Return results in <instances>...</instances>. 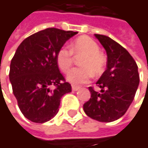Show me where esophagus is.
<instances>
[{
  "label": "esophagus",
  "mask_w": 148,
  "mask_h": 148,
  "mask_svg": "<svg viewBox=\"0 0 148 148\" xmlns=\"http://www.w3.org/2000/svg\"><path fill=\"white\" fill-rule=\"evenodd\" d=\"M79 88H80L79 86H72V90H73V91H74V92L78 91Z\"/></svg>",
  "instance_id": "esophagus-1"
}]
</instances>
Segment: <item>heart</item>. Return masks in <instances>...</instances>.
<instances>
[{
    "instance_id": "obj_1",
    "label": "heart",
    "mask_w": 148,
    "mask_h": 148,
    "mask_svg": "<svg viewBox=\"0 0 148 148\" xmlns=\"http://www.w3.org/2000/svg\"><path fill=\"white\" fill-rule=\"evenodd\" d=\"M73 54L83 55L79 61L80 68H75L69 72L67 79L73 85H82L89 81L92 73L100 74L106 59L99 51L98 44L87 36H81L71 45V50L62 48L56 55V62L60 69L68 72L73 64Z\"/></svg>"
}]
</instances>
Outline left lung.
Instances as JSON below:
<instances>
[{"label":"left lung","instance_id":"obj_1","mask_svg":"<svg viewBox=\"0 0 148 148\" xmlns=\"http://www.w3.org/2000/svg\"><path fill=\"white\" fill-rule=\"evenodd\" d=\"M94 36L106 51L107 68L96 83L100 92L90 86L91 98L83 109L89 117L110 123L122 117L133 102L140 76L135 61L122 45L107 36Z\"/></svg>","mask_w":148,"mask_h":148}]
</instances>
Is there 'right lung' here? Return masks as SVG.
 Wrapping results in <instances>:
<instances>
[{"label":"right lung","instance_id":"right-lung-1","mask_svg":"<svg viewBox=\"0 0 148 148\" xmlns=\"http://www.w3.org/2000/svg\"><path fill=\"white\" fill-rule=\"evenodd\" d=\"M77 33L47 28L26 38L18 47L11 61L9 79L19 110L30 121L44 123L52 119L62 97L72 91L60 73L56 55Z\"/></svg>","mask_w":148,"mask_h":148}]
</instances>
